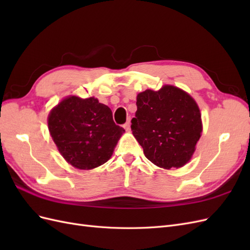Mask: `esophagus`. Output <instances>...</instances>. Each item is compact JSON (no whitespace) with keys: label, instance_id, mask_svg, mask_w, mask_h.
<instances>
[{"label":"esophagus","instance_id":"34e87169","mask_svg":"<svg viewBox=\"0 0 250 250\" xmlns=\"http://www.w3.org/2000/svg\"><path fill=\"white\" fill-rule=\"evenodd\" d=\"M123 127H124V129H125L126 131H129V130H130V121H128V122H126V123L123 125Z\"/></svg>","mask_w":250,"mask_h":250}]
</instances>
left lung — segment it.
<instances>
[{
	"instance_id": "1",
	"label": "left lung",
	"mask_w": 250,
	"mask_h": 250,
	"mask_svg": "<svg viewBox=\"0 0 250 250\" xmlns=\"http://www.w3.org/2000/svg\"><path fill=\"white\" fill-rule=\"evenodd\" d=\"M131 130L148 160L164 169L185 166L202 132L201 113L193 98L173 85L146 89L137 97Z\"/></svg>"
}]
</instances>
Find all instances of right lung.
Listing matches in <instances>:
<instances>
[{"mask_svg": "<svg viewBox=\"0 0 250 250\" xmlns=\"http://www.w3.org/2000/svg\"><path fill=\"white\" fill-rule=\"evenodd\" d=\"M51 137L64 160L73 167L90 170L106 163L121 135L107 105L94 97H66L48 117Z\"/></svg>", "mask_w": 250, "mask_h": 250, "instance_id": "obj_1", "label": "right lung"}]
</instances>
